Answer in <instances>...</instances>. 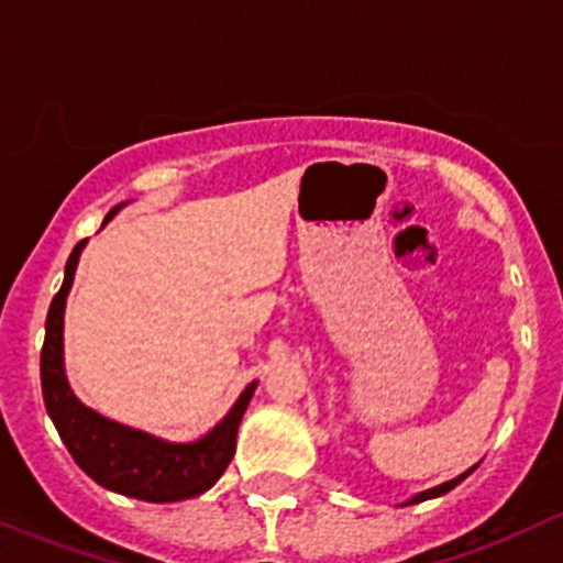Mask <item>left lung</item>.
<instances>
[{"mask_svg": "<svg viewBox=\"0 0 563 563\" xmlns=\"http://www.w3.org/2000/svg\"><path fill=\"white\" fill-rule=\"evenodd\" d=\"M468 474H472V468H468V472H466V474H461V477H455V479H450V483L439 485V488H431V490H426V494L415 496V498H411V501H407V504H417V501H426V498H437V496L448 494V490H453L457 483H463V479H466V477H468Z\"/></svg>", "mask_w": 563, "mask_h": 563, "instance_id": "1", "label": "left lung"}]
</instances>
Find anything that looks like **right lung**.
<instances>
[{
    "mask_svg": "<svg viewBox=\"0 0 563 563\" xmlns=\"http://www.w3.org/2000/svg\"><path fill=\"white\" fill-rule=\"evenodd\" d=\"M113 213L115 208L108 213L106 222ZM84 243L86 241H80L69 254L65 284L51 300L48 320H45V341L43 352H40L45 409H48L51 420H54L56 431H59L62 442L75 457V463L102 488L156 504L181 501V498L206 494L233 461L235 433H239L241 417L249 407L254 385H249L241 393L239 404L208 437L192 444H167L162 439L148 437L143 431H132V428L119 426V422L84 407L69 390L65 363H62L65 303Z\"/></svg>",
    "mask_w": 563,
    "mask_h": 563,
    "instance_id": "add662e5",
    "label": "right lung"
}]
</instances>
